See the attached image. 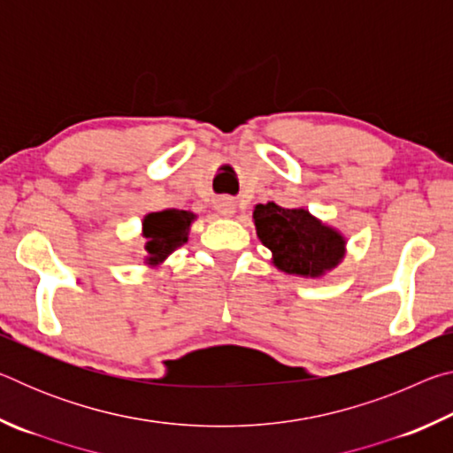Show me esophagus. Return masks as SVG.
<instances>
[{
  "mask_svg": "<svg viewBox=\"0 0 453 453\" xmlns=\"http://www.w3.org/2000/svg\"><path fill=\"white\" fill-rule=\"evenodd\" d=\"M216 210H218L219 216H224V218H232L234 213H235V203H234V199H232V197H221V199H218Z\"/></svg>",
  "mask_w": 453,
  "mask_h": 453,
  "instance_id": "obj_1",
  "label": "esophagus"
}]
</instances>
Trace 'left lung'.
I'll return each instance as SVG.
<instances>
[{
  "label": "left lung",
  "mask_w": 453,
  "mask_h": 453,
  "mask_svg": "<svg viewBox=\"0 0 453 453\" xmlns=\"http://www.w3.org/2000/svg\"><path fill=\"white\" fill-rule=\"evenodd\" d=\"M257 237L272 251V264L297 278L318 280L346 257V237L305 208L267 202L254 208Z\"/></svg>",
  "instance_id": "1"
}]
</instances>
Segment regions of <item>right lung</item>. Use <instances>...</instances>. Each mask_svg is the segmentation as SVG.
Segmentation results:
<instances>
[{
  "instance_id": "1",
  "label": "right lung",
  "mask_w": 453,
  "mask_h": 453,
  "mask_svg": "<svg viewBox=\"0 0 453 453\" xmlns=\"http://www.w3.org/2000/svg\"><path fill=\"white\" fill-rule=\"evenodd\" d=\"M196 213L183 210H164L148 213L142 221V235L145 237V264L150 267L162 265L167 256L188 242L189 227Z\"/></svg>"
}]
</instances>
